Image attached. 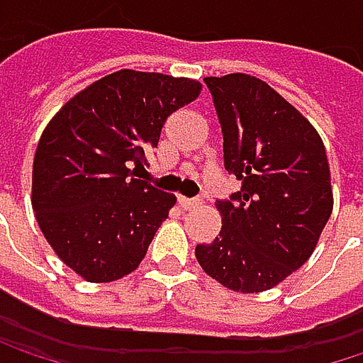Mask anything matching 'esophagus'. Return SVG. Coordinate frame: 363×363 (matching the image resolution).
<instances>
[{
    "instance_id": "esophagus-1",
    "label": "esophagus",
    "mask_w": 363,
    "mask_h": 363,
    "mask_svg": "<svg viewBox=\"0 0 363 363\" xmlns=\"http://www.w3.org/2000/svg\"><path fill=\"white\" fill-rule=\"evenodd\" d=\"M199 201L197 199H189V197H179V206H181L182 210H191V208H195Z\"/></svg>"
}]
</instances>
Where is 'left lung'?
Wrapping results in <instances>:
<instances>
[{
    "instance_id": "1",
    "label": "left lung",
    "mask_w": 363,
    "mask_h": 363,
    "mask_svg": "<svg viewBox=\"0 0 363 363\" xmlns=\"http://www.w3.org/2000/svg\"><path fill=\"white\" fill-rule=\"evenodd\" d=\"M203 82L223 128L225 168L242 189L216 201L220 233L197 244L195 258L233 292H264L309 260L332 214L326 147L267 82L246 73Z\"/></svg>"
}]
</instances>
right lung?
<instances>
[{
	"label": "right lung",
	"instance_id": "obj_1",
	"mask_svg": "<svg viewBox=\"0 0 363 363\" xmlns=\"http://www.w3.org/2000/svg\"><path fill=\"white\" fill-rule=\"evenodd\" d=\"M189 77L121 69L69 99L37 143L31 206L56 256L92 284L132 273L177 203L134 179L166 119L193 103Z\"/></svg>",
	"mask_w": 363,
	"mask_h": 363
}]
</instances>
